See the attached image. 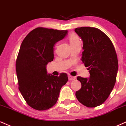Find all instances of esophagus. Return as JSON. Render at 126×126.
<instances>
[{
	"mask_svg": "<svg viewBox=\"0 0 126 126\" xmlns=\"http://www.w3.org/2000/svg\"><path fill=\"white\" fill-rule=\"evenodd\" d=\"M76 77H73V76H71V75H69L68 76V79L69 81H72V80H74L75 79Z\"/></svg>",
	"mask_w": 126,
	"mask_h": 126,
	"instance_id": "34e87169",
	"label": "esophagus"
}]
</instances>
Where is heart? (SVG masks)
I'll use <instances>...</instances> for the list:
<instances>
[{"label": "heart", "instance_id": "b5f03b06", "mask_svg": "<svg viewBox=\"0 0 126 126\" xmlns=\"http://www.w3.org/2000/svg\"><path fill=\"white\" fill-rule=\"evenodd\" d=\"M68 39L71 45L77 44V43L78 42H80V39H79V37H78L76 34L74 33L71 34L68 37Z\"/></svg>", "mask_w": 126, "mask_h": 126}]
</instances>
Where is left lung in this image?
<instances>
[{
  "instance_id": "obj_1",
  "label": "left lung",
  "mask_w": 126,
  "mask_h": 126,
  "mask_svg": "<svg viewBox=\"0 0 126 126\" xmlns=\"http://www.w3.org/2000/svg\"><path fill=\"white\" fill-rule=\"evenodd\" d=\"M75 32L83 41L81 60L88 67L89 78L78 77L81 88L77 98L87 107L100 106L107 100L116 81L118 60L110 38L96 28L81 27Z\"/></svg>"
}]
</instances>
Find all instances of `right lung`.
<instances>
[{
	"mask_svg": "<svg viewBox=\"0 0 126 126\" xmlns=\"http://www.w3.org/2000/svg\"><path fill=\"white\" fill-rule=\"evenodd\" d=\"M66 30L42 27L31 31L22 41L16 61L19 90L26 103L35 110L54 106L61 87L68 81L65 73L48 74L46 66L54 59V46L63 39Z\"/></svg>",
	"mask_w": 126,
	"mask_h": 126,
	"instance_id": "add662e5",
	"label": "right lung"
}]
</instances>
